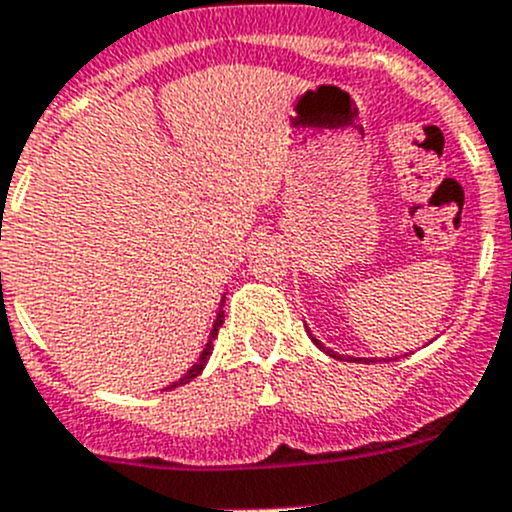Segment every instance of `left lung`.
Returning <instances> with one entry per match:
<instances>
[{"mask_svg": "<svg viewBox=\"0 0 512 512\" xmlns=\"http://www.w3.org/2000/svg\"><path fill=\"white\" fill-rule=\"evenodd\" d=\"M305 330H307V327H305ZM307 332H310V330H307ZM310 337H312V335H310ZM312 342H315V345L320 347L322 352H327V355H330V357H337V360H347L345 355H337L335 350H330V347H325V345H322V342L317 340V337H312ZM350 360H355V362H375V360H372V357H350Z\"/></svg>", "mask_w": 512, "mask_h": 512, "instance_id": "left-lung-1", "label": "left lung"}]
</instances>
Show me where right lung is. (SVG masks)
<instances>
[{
  "instance_id": "obj_1",
  "label": "right lung",
  "mask_w": 512,
  "mask_h": 512,
  "mask_svg": "<svg viewBox=\"0 0 512 512\" xmlns=\"http://www.w3.org/2000/svg\"><path fill=\"white\" fill-rule=\"evenodd\" d=\"M222 305H225V297H222V302H220V310H217V320H215V325H212V330H210V340H207L205 350H202V355H200V360H197L195 365H192L190 370H187L185 375L180 377V380H177V382H172V385H170V388H167V390H172V388H180V385H185V382L195 380V377L200 375L202 370H205L207 360H210V355H212V340H215V337H217V332H220V327H222V322H225V310H222Z\"/></svg>"
}]
</instances>
